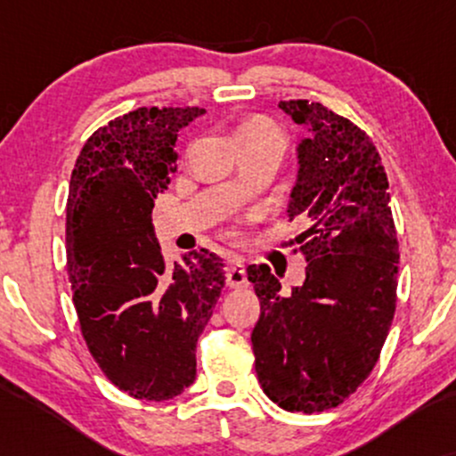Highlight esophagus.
Instances as JSON below:
<instances>
[{
    "label": "esophagus",
    "mask_w": 456,
    "mask_h": 456,
    "mask_svg": "<svg viewBox=\"0 0 456 456\" xmlns=\"http://www.w3.org/2000/svg\"><path fill=\"white\" fill-rule=\"evenodd\" d=\"M224 279H227V285L233 287V289H240V287L248 285V279H246V270H244L242 259L233 257V259L227 261V274H224Z\"/></svg>",
    "instance_id": "34e87169"
}]
</instances>
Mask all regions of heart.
Here are the masks:
<instances>
[{
	"label": "heart",
	"mask_w": 456,
	"mask_h": 456,
	"mask_svg": "<svg viewBox=\"0 0 456 456\" xmlns=\"http://www.w3.org/2000/svg\"><path fill=\"white\" fill-rule=\"evenodd\" d=\"M244 133H279V128H276L272 122H268V119L257 118V119H250V122L242 124V128H240L238 134H244Z\"/></svg>",
	"instance_id": "1"
}]
</instances>
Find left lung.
I'll return each mask as SVG.
<instances>
[{
	"instance_id": "left-lung-1",
	"label": "left lung",
	"mask_w": 456,
	"mask_h": 456,
	"mask_svg": "<svg viewBox=\"0 0 456 456\" xmlns=\"http://www.w3.org/2000/svg\"><path fill=\"white\" fill-rule=\"evenodd\" d=\"M308 137L296 145L297 175L287 216L306 279L281 294L265 264L246 276L261 302L250 341L261 388L287 411H326L354 395L378 362L395 317L399 242L388 175L369 134L322 102L281 101Z\"/></svg>"
}]
</instances>
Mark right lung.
Segmentation results:
<instances>
[{
	"mask_svg": "<svg viewBox=\"0 0 456 456\" xmlns=\"http://www.w3.org/2000/svg\"><path fill=\"white\" fill-rule=\"evenodd\" d=\"M206 109L141 107L98 128L78 154L66 248L83 338L134 399L167 401L197 378L195 349L224 287L206 248L167 265L151 210L171 184L180 130Z\"/></svg>",
	"mask_w": 456,
	"mask_h": 456,
	"instance_id": "right-lung-1",
	"label": "right lung"
}]
</instances>
